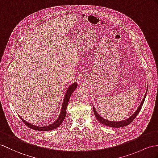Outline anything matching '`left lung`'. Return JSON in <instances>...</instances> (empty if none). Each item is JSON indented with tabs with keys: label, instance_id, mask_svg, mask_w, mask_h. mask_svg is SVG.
Returning a JSON list of instances; mask_svg holds the SVG:
<instances>
[{
	"label": "left lung",
	"instance_id": "obj_1",
	"mask_svg": "<svg viewBox=\"0 0 158 158\" xmlns=\"http://www.w3.org/2000/svg\"><path fill=\"white\" fill-rule=\"evenodd\" d=\"M147 91H148V89H147ZM146 94H147V92H146ZM146 94H145L144 98L143 99V101H142V102H141V105L139 106V107L137 108V110H136V111L131 117H129V118L128 119H125L124 121H108V120H107L106 119L103 118L102 117H101L99 115V114H98V113H97L95 107L93 106V109H94V114H95V118H97V119H98L99 121L101 123H102V124L106 125V126H108V127H121L127 126V125H128L129 124H130L132 122V121L134 120V119L136 118V116L138 115V114L139 113L141 109V107H142V105H143L144 101H145V96H146Z\"/></svg>",
	"mask_w": 158,
	"mask_h": 158
}]
</instances>
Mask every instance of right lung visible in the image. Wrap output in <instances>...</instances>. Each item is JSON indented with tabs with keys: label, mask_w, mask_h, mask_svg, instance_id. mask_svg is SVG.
<instances>
[{
	"label": "right lung",
	"mask_w": 158,
	"mask_h": 158,
	"mask_svg": "<svg viewBox=\"0 0 158 158\" xmlns=\"http://www.w3.org/2000/svg\"><path fill=\"white\" fill-rule=\"evenodd\" d=\"M77 87V83H74L73 84H72L71 85H70L69 87L66 94H65V95H64L63 106H62V108H61V111H60V114L59 116L58 119H56L53 123H52L49 125H48V126H45V127H40V126L39 127V126H36V125H31L29 123L27 122V121L24 120L21 116H19L20 118H21L23 122L25 123V124L27 125V126H28L29 127L33 129H35V130L50 131V130H52V129H55L56 128H57L58 127L60 126V125L63 122L64 118H65L66 110H67L69 100V98H70L71 94H73V92L76 89Z\"/></svg>",
	"instance_id": "right-lung-1"
}]
</instances>
